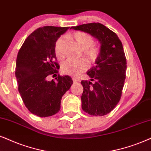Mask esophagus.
I'll return each instance as SVG.
<instances>
[{
	"label": "esophagus",
	"instance_id": "34e87169",
	"mask_svg": "<svg viewBox=\"0 0 151 151\" xmlns=\"http://www.w3.org/2000/svg\"><path fill=\"white\" fill-rule=\"evenodd\" d=\"M72 81H73L74 83H77V82H79L80 80L79 79H77V78H72Z\"/></svg>",
	"mask_w": 151,
	"mask_h": 151
}]
</instances>
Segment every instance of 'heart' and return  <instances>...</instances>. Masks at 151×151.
Wrapping results in <instances>:
<instances>
[{
    "label": "heart",
    "instance_id": "1",
    "mask_svg": "<svg viewBox=\"0 0 151 151\" xmlns=\"http://www.w3.org/2000/svg\"><path fill=\"white\" fill-rule=\"evenodd\" d=\"M79 47L84 50L83 55L91 61H94L100 53V49L94 44V38L90 34L85 32L78 31L72 35ZM65 43L63 37H59L55 45V53L57 57L61 58L63 57V48ZM88 68V64L84 60H72L68 59L62 65V72L68 75L77 77L81 72H84Z\"/></svg>",
    "mask_w": 151,
    "mask_h": 151
}]
</instances>
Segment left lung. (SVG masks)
<instances>
[{
    "instance_id": "obj_1",
    "label": "left lung",
    "mask_w": 151,
    "mask_h": 151,
    "mask_svg": "<svg viewBox=\"0 0 151 151\" xmlns=\"http://www.w3.org/2000/svg\"><path fill=\"white\" fill-rule=\"evenodd\" d=\"M71 28L91 34L101 44L100 52L87 74L90 81H81L82 109L91 116L109 114L121 100L127 61L123 45L114 32L100 23H90Z\"/></svg>"
}]
</instances>
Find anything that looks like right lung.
I'll list each match as a JSON object with an SVG mask.
<instances>
[{
	"instance_id": "right-lung-1",
	"label": "right lung",
	"mask_w": 151,
	"mask_h": 151,
	"mask_svg": "<svg viewBox=\"0 0 151 151\" xmlns=\"http://www.w3.org/2000/svg\"><path fill=\"white\" fill-rule=\"evenodd\" d=\"M70 27L47 26L36 29L24 41L17 57L15 75L25 106L39 117L54 115L60 109V100L73 81L69 76L58 74L56 81L47 80L58 73L55 45Z\"/></svg>"
}]
</instances>
